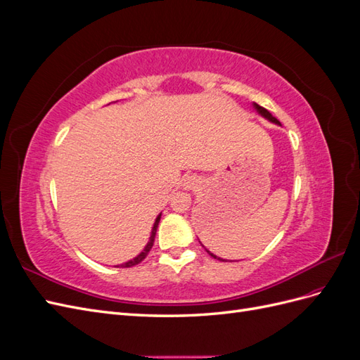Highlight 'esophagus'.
Segmentation results:
<instances>
[{
  "mask_svg": "<svg viewBox=\"0 0 360 360\" xmlns=\"http://www.w3.org/2000/svg\"><path fill=\"white\" fill-rule=\"evenodd\" d=\"M183 184H184V188H186V189H195L201 184V179L198 176H188L186 179H184Z\"/></svg>",
  "mask_w": 360,
  "mask_h": 360,
  "instance_id": "34e87169",
  "label": "esophagus"
}]
</instances>
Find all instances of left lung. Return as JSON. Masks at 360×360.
<instances>
[{
	"instance_id": "left-lung-1",
	"label": "left lung",
	"mask_w": 360,
	"mask_h": 360,
	"mask_svg": "<svg viewBox=\"0 0 360 360\" xmlns=\"http://www.w3.org/2000/svg\"><path fill=\"white\" fill-rule=\"evenodd\" d=\"M254 106L257 108V111L261 114V115H263V117H266L267 120H270V122H274V123H276V124H281L279 122H278V120L274 117V115H271L267 110H266V108H263V106H259V105H257V103H254ZM207 252H209V250H207ZM209 255H212L213 258H217L216 255H213V254H210L209 252ZM217 259H221V258H217ZM222 261H225V259H222Z\"/></svg>"
}]
</instances>
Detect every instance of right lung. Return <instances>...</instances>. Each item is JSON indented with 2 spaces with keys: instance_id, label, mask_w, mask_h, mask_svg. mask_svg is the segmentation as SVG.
<instances>
[{
  "instance_id": "add662e5",
  "label": "right lung",
  "mask_w": 360,
  "mask_h": 360,
  "mask_svg": "<svg viewBox=\"0 0 360 360\" xmlns=\"http://www.w3.org/2000/svg\"><path fill=\"white\" fill-rule=\"evenodd\" d=\"M159 221H160V214L156 217V222H155V225H153V230H151V237H150V242L147 243V246H146V249L143 250V252H141L136 258H134V259H130V261H127V263H124V264H122V266H117V267H132V266H136V264H139L141 261H143L147 255H148V252H150V249H151V246H153V243H155V237H156V231H158V225H159Z\"/></svg>"
}]
</instances>
